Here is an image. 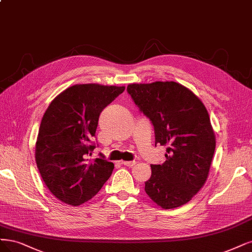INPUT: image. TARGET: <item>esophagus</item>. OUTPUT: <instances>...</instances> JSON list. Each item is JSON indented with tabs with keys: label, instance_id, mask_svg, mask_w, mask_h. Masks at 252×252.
I'll return each mask as SVG.
<instances>
[{
	"label": "esophagus",
	"instance_id": "34e87169",
	"mask_svg": "<svg viewBox=\"0 0 252 252\" xmlns=\"http://www.w3.org/2000/svg\"><path fill=\"white\" fill-rule=\"evenodd\" d=\"M121 163L124 164V166H127V167H129V168H131V167L135 166L136 161H125V160H122V161H121Z\"/></svg>",
	"mask_w": 252,
	"mask_h": 252
}]
</instances>
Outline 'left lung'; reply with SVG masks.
I'll return each mask as SVG.
<instances>
[{
    "label": "left lung",
    "instance_id": "1",
    "mask_svg": "<svg viewBox=\"0 0 252 252\" xmlns=\"http://www.w3.org/2000/svg\"><path fill=\"white\" fill-rule=\"evenodd\" d=\"M154 127L155 145L167 146L166 161L151 164L145 190L162 209L188 203L205 184L216 148L209 112L196 94L174 81L127 86Z\"/></svg>",
    "mask_w": 252,
    "mask_h": 252
}]
</instances>
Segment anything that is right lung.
I'll use <instances>...</instances> for the list:
<instances>
[{
  "mask_svg": "<svg viewBox=\"0 0 252 252\" xmlns=\"http://www.w3.org/2000/svg\"><path fill=\"white\" fill-rule=\"evenodd\" d=\"M125 86L76 84L51 102L41 119L35 160L50 192L60 201L80 205L110 177L114 163L100 154L90 159L99 116Z\"/></svg>",
  "mask_w": 252,
  "mask_h": 252,
  "instance_id": "right-lung-1",
  "label": "right lung"
}]
</instances>
